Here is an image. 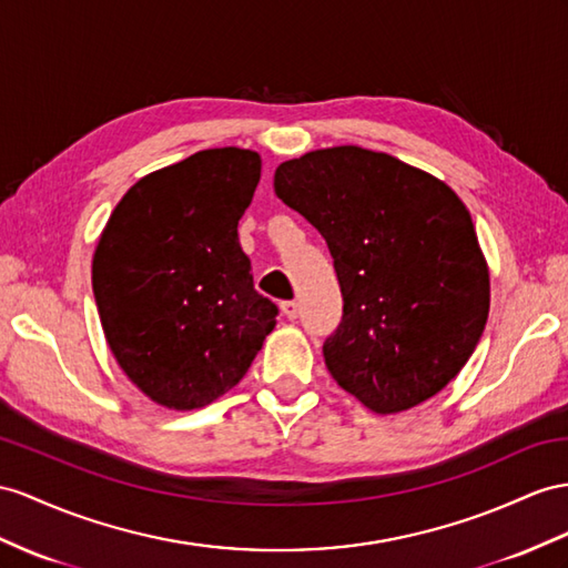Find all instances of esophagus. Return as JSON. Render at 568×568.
Wrapping results in <instances>:
<instances>
[{"label":"esophagus","mask_w":568,"mask_h":568,"mask_svg":"<svg viewBox=\"0 0 568 568\" xmlns=\"http://www.w3.org/2000/svg\"><path fill=\"white\" fill-rule=\"evenodd\" d=\"M281 310H283V314L290 318V322H293V318H297V314H300V304L293 302V300H287V302L281 304Z\"/></svg>","instance_id":"34e87169"}]
</instances>
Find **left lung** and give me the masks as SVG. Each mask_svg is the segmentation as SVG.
<instances>
[{
	"instance_id": "8db88e82",
	"label": "left lung",
	"mask_w": 568,
	"mask_h": 568,
	"mask_svg": "<svg viewBox=\"0 0 568 568\" xmlns=\"http://www.w3.org/2000/svg\"><path fill=\"white\" fill-rule=\"evenodd\" d=\"M275 194L322 232L343 295L324 343L333 379L379 415L439 394L489 314V273L454 189L359 145L275 170Z\"/></svg>"
}]
</instances>
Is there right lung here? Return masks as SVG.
<instances>
[{
    "instance_id": "right-lung-1",
    "label": "right lung",
    "mask_w": 568,
    "mask_h": 568,
    "mask_svg": "<svg viewBox=\"0 0 568 568\" xmlns=\"http://www.w3.org/2000/svg\"><path fill=\"white\" fill-rule=\"evenodd\" d=\"M258 178L254 151H199L139 180L100 235L93 295L108 345L165 408L223 396L275 326L237 237Z\"/></svg>"
}]
</instances>
